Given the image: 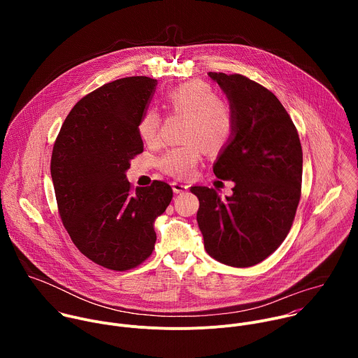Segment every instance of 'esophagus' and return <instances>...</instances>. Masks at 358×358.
Listing matches in <instances>:
<instances>
[{
  "label": "esophagus",
  "mask_w": 358,
  "mask_h": 358,
  "mask_svg": "<svg viewBox=\"0 0 358 358\" xmlns=\"http://www.w3.org/2000/svg\"><path fill=\"white\" fill-rule=\"evenodd\" d=\"M171 187H173V191H174L176 194H181V192H185V191L188 189V185L181 184V182H177V181L171 182Z\"/></svg>",
  "instance_id": "obj_1"
}]
</instances>
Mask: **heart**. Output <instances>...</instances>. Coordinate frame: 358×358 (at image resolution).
Masks as SVG:
<instances>
[{
  "label": "heart",
  "mask_w": 358,
  "mask_h": 358,
  "mask_svg": "<svg viewBox=\"0 0 358 358\" xmlns=\"http://www.w3.org/2000/svg\"><path fill=\"white\" fill-rule=\"evenodd\" d=\"M167 108L185 116L182 140L187 143L166 151L159 162L160 169L177 178L194 176L202 157V147L208 151L221 150L232 137L234 115L225 101L206 82H188L170 90ZM162 119L157 110L145 109L138 119L137 131L141 140L152 144L159 140Z\"/></svg>",
  "instance_id": "heart-1"
}]
</instances>
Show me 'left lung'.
I'll return each mask as SVG.
<instances>
[{"label": "left lung", "mask_w": 358, "mask_h": 358, "mask_svg": "<svg viewBox=\"0 0 358 358\" xmlns=\"http://www.w3.org/2000/svg\"><path fill=\"white\" fill-rule=\"evenodd\" d=\"M227 94L234 133L214 163V174L235 182L221 198L192 187L196 221L210 257L235 268L253 266L285 241L301 188L303 152L297 130L279 99L242 75L210 72Z\"/></svg>", "instance_id": "1"}]
</instances>
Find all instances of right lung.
I'll return each mask as SVG.
<instances>
[{
	"instance_id": "obj_1",
	"label": "right lung",
	"mask_w": 358,
	"mask_h": 358,
	"mask_svg": "<svg viewBox=\"0 0 358 358\" xmlns=\"http://www.w3.org/2000/svg\"><path fill=\"white\" fill-rule=\"evenodd\" d=\"M157 80L130 76L82 97L54 144L50 176L61 220L76 248L94 264L129 271L155 249V220L173 198L167 182L131 189L130 162L143 152L137 123Z\"/></svg>"
}]
</instances>
